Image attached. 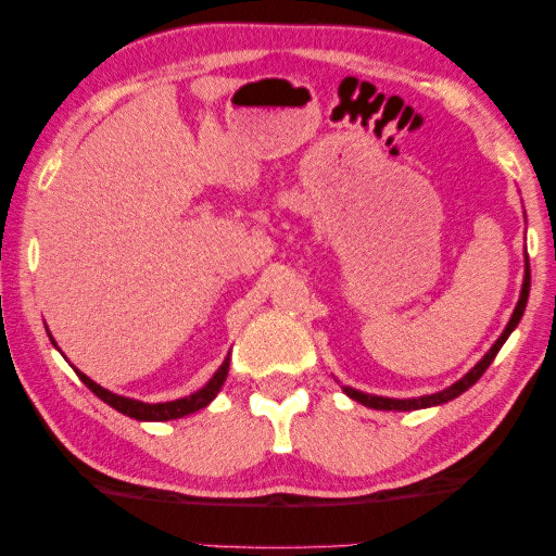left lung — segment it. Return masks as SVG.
<instances>
[{"instance_id":"obj_1","label":"left lung","mask_w":556,"mask_h":556,"mask_svg":"<svg viewBox=\"0 0 556 556\" xmlns=\"http://www.w3.org/2000/svg\"><path fill=\"white\" fill-rule=\"evenodd\" d=\"M527 298H530V261H525V280H522V293H520V300H517L515 305V313L513 317H509L507 327L503 330V334H500L497 342L493 344V348L488 350V354L483 359H480L476 367H472L466 377L458 379L456 384H451L448 389L443 391H435V394H426V396H418V399H389V396H375V394H364V391H357L352 387H342L344 394H348L350 399H354V402H359L364 406L369 408H379V412H416V408H429V406H439V404H445L451 402V399L460 396L463 391H468L476 381L485 375V369L493 364L495 354L500 352V348H503L505 340L509 338V332L515 330L517 323L522 320L525 315V305H527Z\"/></svg>"}]
</instances>
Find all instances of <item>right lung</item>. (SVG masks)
<instances>
[{
    "label": "right lung",
    "mask_w": 556,
    "mask_h": 556,
    "mask_svg": "<svg viewBox=\"0 0 556 556\" xmlns=\"http://www.w3.org/2000/svg\"><path fill=\"white\" fill-rule=\"evenodd\" d=\"M76 375L90 391H93L98 399H103V402L108 406H113L115 412H121V414L130 416V418H138V421H172V418L189 416V414H194V412H199V408H204V406L214 402L218 389L224 387L226 375H229V357L222 362V367L214 371V377L208 379L202 389L194 391V394L185 396V399H175V402H165V404H144V402H135V399H127V396H117V394H113V391H108L100 384H96V381L86 377L84 371L76 369Z\"/></svg>",
    "instance_id": "1"
}]
</instances>
